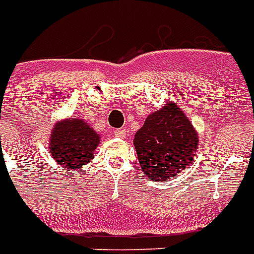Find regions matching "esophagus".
I'll use <instances>...</instances> for the list:
<instances>
[{
    "mask_svg": "<svg viewBox=\"0 0 254 254\" xmlns=\"http://www.w3.org/2000/svg\"><path fill=\"white\" fill-rule=\"evenodd\" d=\"M114 136L118 138H125L127 137V130L125 129H116L114 130Z\"/></svg>",
    "mask_w": 254,
    "mask_h": 254,
    "instance_id": "1",
    "label": "esophagus"
}]
</instances>
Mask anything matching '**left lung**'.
Masks as SVG:
<instances>
[{
	"label": "left lung",
	"mask_w": 254,
	"mask_h": 254,
	"mask_svg": "<svg viewBox=\"0 0 254 254\" xmlns=\"http://www.w3.org/2000/svg\"><path fill=\"white\" fill-rule=\"evenodd\" d=\"M133 145L148 179L165 182L194 161L199 134L180 106L168 101L145 118L134 134Z\"/></svg>",
	"instance_id": "1"
}]
</instances>
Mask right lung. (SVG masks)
<instances>
[{
  "mask_svg": "<svg viewBox=\"0 0 254 254\" xmlns=\"http://www.w3.org/2000/svg\"><path fill=\"white\" fill-rule=\"evenodd\" d=\"M101 136L91 125L78 117L60 120L54 125L48 140V151L56 164L79 172L94 157Z\"/></svg>",
  "mask_w": 254,
  "mask_h": 254,
  "instance_id": "right-lung-1",
  "label": "right lung"
}]
</instances>
